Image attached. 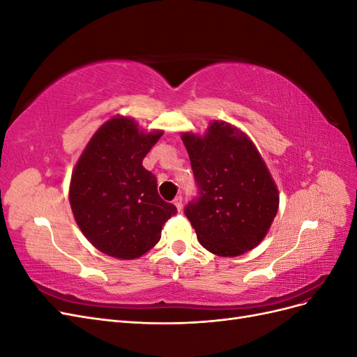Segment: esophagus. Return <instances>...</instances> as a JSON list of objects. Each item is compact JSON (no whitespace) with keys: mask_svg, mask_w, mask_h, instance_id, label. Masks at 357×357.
<instances>
[{"mask_svg":"<svg viewBox=\"0 0 357 357\" xmlns=\"http://www.w3.org/2000/svg\"><path fill=\"white\" fill-rule=\"evenodd\" d=\"M174 205H176L178 211H181V208H183V197H181V195L176 197V199H174Z\"/></svg>","mask_w":357,"mask_h":357,"instance_id":"1","label":"esophagus"}]
</instances>
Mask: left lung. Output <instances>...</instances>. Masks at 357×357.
<instances>
[{
  "label": "left lung",
  "mask_w": 357,
  "mask_h": 357,
  "mask_svg": "<svg viewBox=\"0 0 357 357\" xmlns=\"http://www.w3.org/2000/svg\"><path fill=\"white\" fill-rule=\"evenodd\" d=\"M181 139L199 190L185 208L198 241L225 257L252 250L271 228L280 199L261 153L238 128L220 121Z\"/></svg>",
  "instance_id": "1"
}]
</instances>
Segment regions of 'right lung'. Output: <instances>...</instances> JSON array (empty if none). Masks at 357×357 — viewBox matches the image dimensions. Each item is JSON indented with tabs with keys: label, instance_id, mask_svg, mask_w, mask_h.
<instances>
[{
	"label": "right lung",
	"instance_id": "add662e5",
	"mask_svg": "<svg viewBox=\"0 0 357 357\" xmlns=\"http://www.w3.org/2000/svg\"><path fill=\"white\" fill-rule=\"evenodd\" d=\"M162 134L143 132L134 119L116 116L93 134L74 167V219L91 244L112 257L129 261L147 253L177 213L159 197L156 177L143 167Z\"/></svg>",
	"mask_w": 357,
	"mask_h": 357
}]
</instances>
